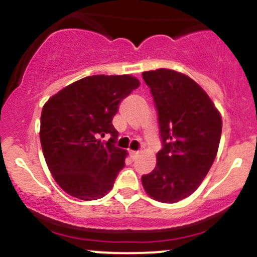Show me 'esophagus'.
I'll list each match as a JSON object with an SVG mask.
<instances>
[{"mask_svg": "<svg viewBox=\"0 0 257 257\" xmlns=\"http://www.w3.org/2000/svg\"><path fill=\"white\" fill-rule=\"evenodd\" d=\"M138 157H139V153L138 152H131V158H132V159L136 160Z\"/></svg>", "mask_w": 257, "mask_h": 257, "instance_id": "obj_1", "label": "esophagus"}]
</instances>
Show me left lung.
I'll list each match as a JSON object with an SVG mask.
<instances>
[{"mask_svg": "<svg viewBox=\"0 0 257 257\" xmlns=\"http://www.w3.org/2000/svg\"><path fill=\"white\" fill-rule=\"evenodd\" d=\"M162 139L157 165L142 177L148 194L160 203L183 200L198 189L216 157L222 121L203 88L173 69L148 71Z\"/></svg>", "mask_w": 257, "mask_h": 257, "instance_id": "obj_1", "label": "left lung"}]
</instances>
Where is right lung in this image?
Returning <instances> with one entry per match:
<instances>
[{
    "label": "right lung",
    "instance_id": "1",
    "mask_svg": "<svg viewBox=\"0 0 257 257\" xmlns=\"http://www.w3.org/2000/svg\"><path fill=\"white\" fill-rule=\"evenodd\" d=\"M139 80L132 76H90L49 98L41 114V144L49 172L69 195L97 200L124 168L112 120ZM111 136L103 144L99 139Z\"/></svg>",
    "mask_w": 257,
    "mask_h": 257
}]
</instances>
